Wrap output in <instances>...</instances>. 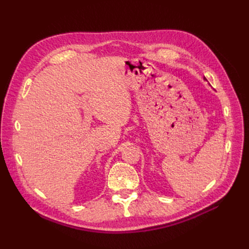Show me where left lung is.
<instances>
[{"instance_id":"obj_1","label":"left lung","mask_w":249,"mask_h":249,"mask_svg":"<svg viewBox=\"0 0 249 249\" xmlns=\"http://www.w3.org/2000/svg\"><path fill=\"white\" fill-rule=\"evenodd\" d=\"M205 80H206V78H205Z\"/></svg>"}]
</instances>
